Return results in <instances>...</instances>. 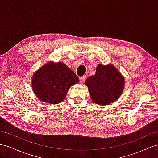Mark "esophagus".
Listing matches in <instances>:
<instances>
[{
  "instance_id": "obj_1",
  "label": "esophagus",
  "mask_w": 158,
  "mask_h": 158,
  "mask_svg": "<svg viewBox=\"0 0 158 158\" xmlns=\"http://www.w3.org/2000/svg\"><path fill=\"white\" fill-rule=\"evenodd\" d=\"M85 79H86V76L85 75L81 77H80V79H79L80 83H83V82L85 81Z\"/></svg>"
}]
</instances>
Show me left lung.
Returning a JSON list of instances; mask_svg holds the SVG:
<instances>
[{"label": "left lung", "instance_id": "1", "mask_svg": "<svg viewBox=\"0 0 158 158\" xmlns=\"http://www.w3.org/2000/svg\"><path fill=\"white\" fill-rule=\"evenodd\" d=\"M93 102L99 105H107L118 99L123 91L124 79L112 65L97 67L95 75L85 81Z\"/></svg>", "mask_w": 158, "mask_h": 158}]
</instances>
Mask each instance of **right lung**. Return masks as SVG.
<instances>
[{"label": "right lung", "mask_w": 158, "mask_h": 158, "mask_svg": "<svg viewBox=\"0 0 158 158\" xmlns=\"http://www.w3.org/2000/svg\"><path fill=\"white\" fill-rule=\"evenodd\" d=\"M78 81L77 76L66 64L47 63L35 73L32 87L43 102L57 104L65 98L70 87Z\"/></svg>", "instance_id": "1"}]
</instances>
